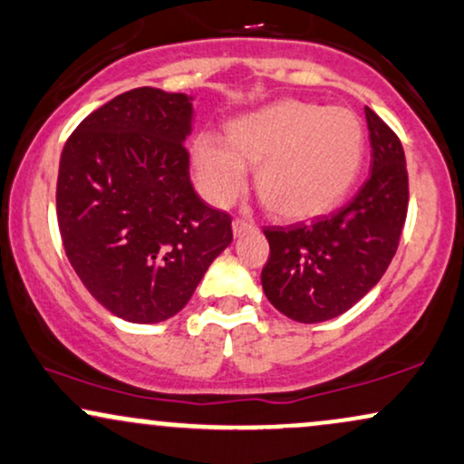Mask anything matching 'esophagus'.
I'll return each instance as SVG.
<instances>
[{"mask_svg": "<svg viewBox=\"0 0 464 464\" xmlns=\"http://www.w3.org/2000/svg\"><path fill=\"white\" fill-rule=\"evenodd\" d=\"M253 228H255L253 222L242 220V218H236V220H233V236H236V237L244 236L246 231H253Z\"/></svg>", "mask_w": 464, "mask_h": 464, "instance_id": "34e87169", "label": "esophagus"}]
</instances>
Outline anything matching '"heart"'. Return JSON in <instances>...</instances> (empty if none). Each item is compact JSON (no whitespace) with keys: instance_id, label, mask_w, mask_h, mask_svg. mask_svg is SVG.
Masks as SVG:
<instances>
[{"instance_id":"b5f03b06","label":"heart","mask_w":464,"mask_h":464,"mask_svg":"<svg viewBox=\"0 0 464 464\" xmlns=\"http://www.w3.org/2000/svg\"><path fill=\"white\" fill-rule=\"evenodd\" d=\"M365 158V130L353 110L278 102L228 125V136L200 133L192 147L198 192L227 208L248 186L276 216L306 220L331 211L359 177Z\"/></svg>"}]
</instances>
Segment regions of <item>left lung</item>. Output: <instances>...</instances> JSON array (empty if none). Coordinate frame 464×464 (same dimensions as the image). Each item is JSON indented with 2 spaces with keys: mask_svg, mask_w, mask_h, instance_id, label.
Wrapping results in <instances>:
<instances>
[{
  "mask_svg": "<svg viewBox=\"0 0 464 464\" xmlns=\"http://www.w3.org/2000/svg\"><path fill=\"white\" fill-rule=\"evenodd\" d=\"M372 172L356 197L311 225L264 228L270 256L261 285L275 309L303 324L333 320L381 281L398 250L409 172L400 138L365 108Z\"/></svg>",
  "mask_w": 464,
  "mask_h": 464,
  "instance_id": "1",
  "label": "left lung"
}]
</instances>
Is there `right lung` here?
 Instances as JSON below:
<instances>
[{
    "label": "right lung",
    "instance_id": "1",
    "mask_svg": "<svg viewBox=\"0 0 464 464\" xmlns=\"http://www.w3.org/2000/svg\"><path fill=\"white\" fill-rule=\"evenodd\" d=\"M192 97L133 88L88 114L63 149L55 211L83 287L133 324L177 315L233 239L231 216L189 181Z\"/></svg>",
    "mask_w": 464,
    "mask_h": 464
}]
</instances>
